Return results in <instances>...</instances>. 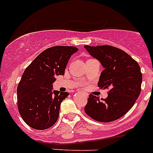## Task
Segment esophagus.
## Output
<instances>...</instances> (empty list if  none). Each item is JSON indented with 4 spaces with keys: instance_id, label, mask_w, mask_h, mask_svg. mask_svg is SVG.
Segmentation results:
<instances>
[{
    "instance_id": "esophagus-1",
    "label": "esophagus",
    "mask_w": 153,
    "mask_h": 153,
    "mask_svg": "<svg viewBox=\"0 0 153 153\" xmlns=\"http://www.w3.org/2000/svg\"><path fill=\"white\" fill-rule=\"evenodd\" d=\"M84 96H85L86 98H88V96H87V95H84Z\"/></svg>"
}]
</instances>
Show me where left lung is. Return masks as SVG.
Segmentation results:
<instances>
[{
    "instance_id": "1",
    "label": "left lung",
    "mask_w": 153,
    "mask_h": 153,
    "mask_svg": "<svg viewBox=\"0 0 153 153\" xmlns=\"http://www.w3.org/2000/svg\"><path fill=\"white\" fill-rule=\"evenodd\" d=\"M84 48L104 68L100 75L98 87L109 89L105 99L100 100L90 94L84 111L97 121H115L132 107L141 93V68L130 55L118 48L109 45H86Z\"/></svg>"
}]
</instances>
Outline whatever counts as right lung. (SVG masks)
<instances>
[{
	"instance_id": "1",
	"label": "right lung",
	"mask_w": 153,
	"mask_h": 153,
	"mask_svg": "<svg viewBox=\"0 0 153 153\" xmlns=\"http://www.w3.org/2000/svg\"><path fill=\"white\" fill-rule=\"evenodd\" d=\"M75 47L56 46L43 51L23 73L17 88L18 109L21 118L30 127L44 130L55 124L61 103L67 92H52L56 75H64Z\"/></svg>"
}]
</instances>
